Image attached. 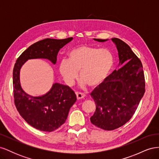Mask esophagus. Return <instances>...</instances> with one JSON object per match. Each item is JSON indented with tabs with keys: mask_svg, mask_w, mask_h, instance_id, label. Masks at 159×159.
Masks as SVG:
<instances>
[{
	"mask_svg": "<svg viewBox=\"0 0 159 159\" xmlns=\"http://www.w3.org/2000/svg\"><path fill=\"white\" fill-rule=\"evenodd\" d=\"M76 96H77V99H84L85 97V95L82 93H79V92H76L75 93Z\"/></svg>",
	"mask_w": 159,
	"mask_h": 159,
	"instance_id": "obj_1",
	"label": "esophagus"
}]
</instances>
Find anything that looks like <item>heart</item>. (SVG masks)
Masks as SVG:
<instances>
[{"label": "heart", "mask_w": 159, "mask_h": 159, "mask_svg": "<svg viewBox=\"0 0 159 159\" xmlns=\"http://www.w3.org/2000/svg\"><path fill=\"white\" fill-rule=\"evenodd\" d=\"M113 64V56L108 49L81 45L70 52L68 59L61 60L59 70L67 84H73L80 72L82 85L95 88L106 80Z\"/></svg>", "instance_id": "1"}]
</instances>
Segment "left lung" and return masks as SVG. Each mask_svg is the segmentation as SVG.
Returning a JSON list of instances; mask_svg holds the SVG:
<instances>
[{
    "label": "left lung",
    "instance_id": "8db88e82",
    "mask_svg": "<svg viewBox=\"0 0 159 159\" xmlns=\"http://www.w3.org/2000/svg\"><path fill=\"white\" fill-rule=\"evenodd\" d=\"M93 40L99 42L108 40ZM111 40L117 49L120 68L91 93L96 109L90 121L107 131L121 127L131 119L145 91L141 60L125 42L116 38Z\"/></svg>",
    "mask_w": 159,
    "mask_h": 159
}]
</instances>
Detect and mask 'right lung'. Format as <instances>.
I'll use <instances>...</instances> for the list:
<instances>
[{
    "label": "right lung",
    "mask_w": 159,
    "mask_h": 159,
    "mask_svg": "<svg viewBox=\"0 0 159 159\" xmlns=\"http://www.w3.org/2000/svg\"><path fill=\"white\" fill-rule=\"evenodd\" d=\"M72 40L73 38L61 40L46 38L37 42L19 56L14 65L12 78L16 107L30 125L40 131L51 132L63 125L70 109L76 102V95L68 86L59 83L53 84L50 89L44 95L28 94L20 84V70L31 59H46L55 65L60 48Z\"/></svg>",
    "instance_id": "right-lung-1"
}]
</instances>
